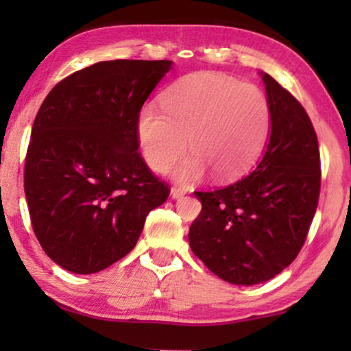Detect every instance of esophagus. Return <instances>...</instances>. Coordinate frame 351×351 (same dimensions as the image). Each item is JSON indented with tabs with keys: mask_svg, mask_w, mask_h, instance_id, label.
<instances>
[{
	"mask_svg": "<svg viewBox=\"0 0 351 351\" xmlns=\"http://www.w3.org/2000/svg\"><path fill=\"white\" fill-rule=\"evenodd\" d=\"M185 193H186V190L184 189V186L174 185L171 189V196H172V198H182V196H184Z\"/></svg>",
	"mask_w": 351,
	"mask_h": 351,
	"instance_id": "34e87169",
	"label": "esophagus"
}]
</instances>
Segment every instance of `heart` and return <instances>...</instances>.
<instances>
[{"instance_id":"1","label":"heart","mask_w":351,"mask_h":351,"mask_svg":"<svg viewBox=\"0 0 351 351\" xmlns=\"http://www.w3.org/2000/svg\"><path fill=\"white\" fill-rule=\"evenodd\" d=\"M271 110L265 93L220 73H195L172 86L162 105L148 104L137 119V138L152 169L162 172L189 148L193 153L174 169L177 180L246 171L265 145Z\"/></svg>"}]
</instances>
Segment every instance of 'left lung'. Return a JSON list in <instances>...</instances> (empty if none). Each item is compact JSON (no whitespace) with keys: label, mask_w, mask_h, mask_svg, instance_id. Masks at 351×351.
I'll use <instances>...</instances> for the list:
<instances>
[{"label":"left lung","mask_w":351,"mask_h":351,"mask_svg":"<svg viewBox=\"0 0 351 351\" xmlns=\"http://www.w3.org/2000/svg\"><path fill=\"white\" fill-rule=\"evenodd\" d=\"M271 132L257 166L232 184L195 191L201 213L191 223V251L232 285L271 280L304 246L318 208V137L302 104L268 73L262 75Z\"/></svg>","instance_id":"left-lung-1"}]
</instances>
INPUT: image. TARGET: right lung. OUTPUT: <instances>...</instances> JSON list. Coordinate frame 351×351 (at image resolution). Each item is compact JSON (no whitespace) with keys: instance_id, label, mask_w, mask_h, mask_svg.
Wrapping results in <instances>:
<instances>
[{"instance_id":"obj_1","label":"right lung","mask_w":351,"mask_h":351,"mask_svg":"<svg viewBox=\"0 0 351 351\" xmlns=\"http://www.w3.org/2000/svg\"><path fill=\"white\" fill-rule=\"evenodd\" d=\"M171 60H108L57 83L38 110L23 189L43 251L89 275L128 256L169 196L138 152V113Z\"/></svg>"}]
</instances>
